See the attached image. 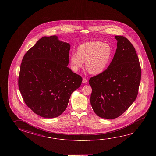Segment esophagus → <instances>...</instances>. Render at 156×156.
Masks as SVG:
<instances>
[{
    "instance_id": "esophagus-1",
    "label": "esophagus",
    "mask_w": 156,
    "mask_h": 156,
    "mask_svg": "<svg viewBox=\"0 0 156 156\" xmlns=\"http://www.w3.org/2000/svg\"><path fill=\"white\" fill-rule=\"evenodd\" d=\"M87 79H86V78H83V83H87Z\"/></svg>"
}]
</instances>
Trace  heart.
Masks as SVG:
<instances>
[{
    "label": "heart",
    "mask_w": 156,
    "mask_h": 156,
    "mask_svg": "<svg viewBox=\"0 0 156 156\" xmlns=\"http://www.w3.org/2000/svg\"><path fill=\"white\" fill-rule=\"evenodd\" d=\"M77 53L72 54L70 62L75 72L85 67L91 74H101L107 69L112 57V48L107 44L100 41H89L80 44Z\"/></svg>",
    "instance_id": "1"
}]
</instances>
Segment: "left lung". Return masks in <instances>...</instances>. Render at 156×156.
I'll list each match as a JSON object with an SVG mask.
<instances>
[{
	"label": "left lung",
	"instance_id": "obj_1",
	"mask_svg": "<svg viewBox=\"0 0 156 156\" xmlns=\"http://www.w3.org/2000/svg\"><path fill=\"white\" fill-rule=\"evenodd\" d=\"M117 49L107 69L91 77L90 103L99 117L114 119L127 110L137 97L140 65L135 48L124 36H115Z\"/></svg>",
	"mask_w": 156,
	"mask_h": 156
}]
</instances>
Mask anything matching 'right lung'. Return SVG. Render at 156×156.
I'll list each match as a JSON object with an SVG mask.
<instances>
[{
  "label": "right lung",
  "mask_w": 156,
  "mask_h": 156,
  "mask_svg": "<svg viewBox=\"0 0 156 156\" xmlns=\"http://www.w3.org/2000/svg\"><path fill=\"white\" fill-rule=\"evenodd\" d=\"M70 47L56 35L44 36L23 57L19 89L27 105L41 117L61 115L82 84V77L67 67Z\"/></svg>",
  "instance_id": "right-lung-1"
}]
</instances>
